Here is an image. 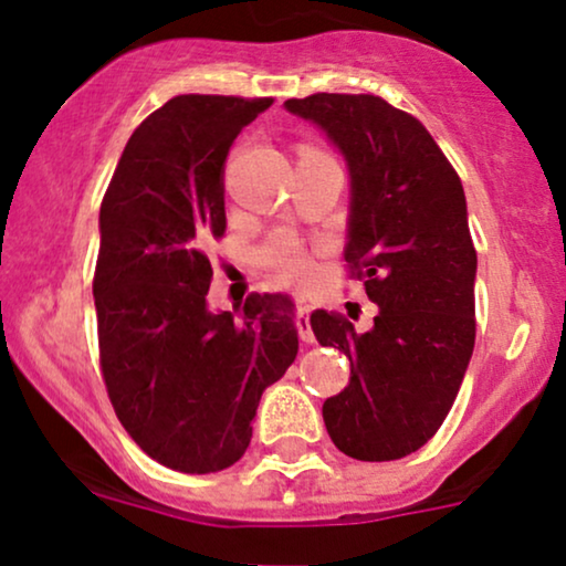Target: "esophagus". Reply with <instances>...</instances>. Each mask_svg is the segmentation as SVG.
Returning <instances> with one entry per match:
<instances>
[{"mask_svg": "<svg viewBox=\"0 0 566 566\" xmlns=\"http://www.w3.org/2000/svg\"><path fill=\"white\" fill-rule=\"evenodd\" d=\"M311 313H313V305H307V303H300L297 311H295L297 334H300V338H303L305 344H313L315 342L313 328H311Z\"/></svg>", "mask_w": 566, "mask_h": 566, "instance_id": "1", "label": "esophagus"}]
</instances>
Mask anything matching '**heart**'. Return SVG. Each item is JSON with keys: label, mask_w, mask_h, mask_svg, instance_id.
<instances>
[{"label": "heart", "mask_w": 566, "mask_h": 566, "mask_svg": "<svg viewBox=\"0 0 566 566\" xmlns=\"http://www.w3.org/2000/svg\"><path fill=\"white\" fill-rule=\"evenodd\" d=\"M255 263L266 269L279 284H287L295 290L313 287L318 279V269L311 255L297 245V240L290 232H276L255 251Z\"/></svg>", "instance_id": "b5f03b06"}]
</instances>
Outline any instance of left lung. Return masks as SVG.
<instances>
[{"label":"left lung","instance_id":"left-lung-1","mask_svg":"<svg viewBox=\"0 0 566 566\" xmlns=\"http://www.w3.org/2000/svg\"><path fill=\"white\" fill-rule=\"evenodd\" d=\"M284 108L328 134L352 176L349 279L378 305L365 334L342 313L315 311L323 346L352 359L326 398L334 446L357 461H398L446 421L476 342V248L458 172L419 118L378 95L315 93Z\"/></svg>","mask_w":566,"mask_h":566}]
</instances>
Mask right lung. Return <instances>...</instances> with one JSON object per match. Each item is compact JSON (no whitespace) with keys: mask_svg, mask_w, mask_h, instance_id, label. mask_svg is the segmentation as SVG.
<instances>
[{"mask_svg":"<svg viewBox=\"0 0 566 566\" xmlns=\"http://www.w3.org/2000/svg\"><path fill=\"white\" fill-rule=\"evenodd\" d=\"M274 97L176 95L126 142L101 205L93 295L113 411L157 463L212 473L240 461L261 394L297 357L287 295L212 313L209 240L224 217V157Z\"/></svg>","mask_w":566,"mask_h":566,"instance_id":"obj_1","label":"right lung"}]
</instances>
